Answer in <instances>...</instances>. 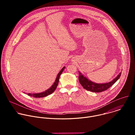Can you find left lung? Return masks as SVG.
I'll list each match as a JSON object with an SVG mask.
<instances>
[{"label": "left lung", "mask_w": 135, "mask_h": 135, "mask_svg": "<svg viewBox=\"0 0 135 135\" xmlns=\"http://www.w3.org/2000/svg\"><path fill=\"white\" fill-rule=\"evenodd\" d=\"M79 73V82L82 86L84 88V89H86V90L94 92H101L107 90L119 80L121 75V73H120L117 76V78H115L113 80L108 83L104 84H98L91 82V81L87 79V78L84 77L80 71Z\"/></svg>", "instance_id": "obj_1"}]
</instances>
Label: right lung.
<instances>
[{"label": "right lung", "mask_w": 135, "mask_h": 135, "mask_svg": "<svg viewBox=\"0 0 135 135\" xmlns=\"http://www.w3.org/2000/svg\"><path fill=\"white\" fill-rule=\"evenodd\" d=\"M65 67H63L62 68V69L60 70V71L57 74V76H56V80L54 83V84L52 85V86L49 89H47V90H46L44 92H41V93H28V95L30 96V97H33L35 98H43L44 97H46V96L52 93L56 89L57 84L59 83V78H60V76L61 75V74H62V71H64V69H65Z\"/></svg>", "instance_id": "add662e5"}]
</instances>
